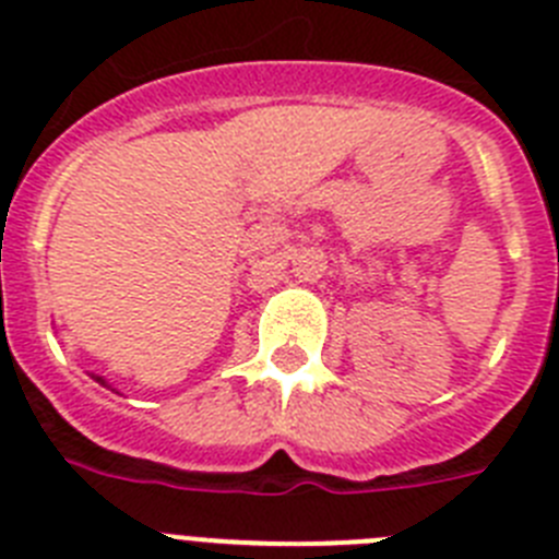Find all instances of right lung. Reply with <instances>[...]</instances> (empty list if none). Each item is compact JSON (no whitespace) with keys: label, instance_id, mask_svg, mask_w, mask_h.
Instances as JSON below:
<instances>
[{"label":"right lung","instance_id":"1","mask_svg":"<svg viewBox=\"0 0 559 559\" xmlns=\"http://www.w3.org/2000/svg\"><path fill=\"white\" fill-rule=\"evenodd\" d=\"M97 380H100V383H103V378H97Z\"/></svg>","mask_w":559,"mask_h":559}]
</instances>
